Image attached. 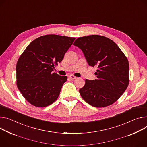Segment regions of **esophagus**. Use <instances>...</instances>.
<instances>
[{"instance_id":"1","label":"esophagus","mask_w":147,"mask_h":147,"mask_svg":"<svg viewBox=\"0 0 147 147\" xmlns=\"http://www.w3.org/2000/svg\"><path fill=\"white\" fill-rule=\"evenodd\" d=\"M69 77L70 79H76V78H77L76 77H75V76H73V75H70V76H69Z\"/></svg>"}]
</instances>
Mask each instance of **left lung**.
Wrapping results in <instances>:
<instances>
[{"mask_svg":"<svg viewBox=\"0 0 147 147\" xmlns=\"http://www.w3.org/2000/svg\"><path fill=\"white\" fill-rule=\"evenodd\" d=\"M74 45L82 50L89 65L97 67V78L86 79L79 90L82 97L95 107L114 103L129 84V63L123 52L111 40L100 35L78 37Z\"/></svg>","mask_w":147,"mask_h":147,"instance_id":"1","label":"left lung"}]
</instances>
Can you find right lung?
<instances>
[{
	"label": "right lung",
	"mask_w": 147,
	"mask_h": 147,
	"mask_svg": "<svg viewBox=\"0 0 147 147\" xmlns=\"http://www.w3.org/2000/svg\"><path fill=\"white\" fill-rule=\"evenodd\" d=\"M74 40V37L45 35L36 38L26 48L16 64V83L30 104L44 107L57 99L67 77L52 71Z\"/></svg>",
	"instance_id": "add662e5"
}]
</instances>
